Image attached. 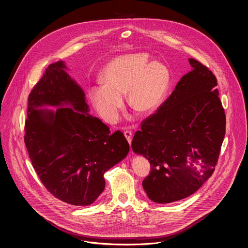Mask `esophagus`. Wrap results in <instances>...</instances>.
<instances>
[{
  "label": "esophagus",
  "mask_w": 248,
  "mask_h": 248,
  "mask_svg": "<svg viewBox=\"0 0 248 248\" xmlns=\"http://www.w3.org/2000/svg\"><path fill=\"white\" fill-rule=\"evenodd\" d=\"M124 137H125V139L127 140V141H128V143L131 145V142H132V133L130 132V131H125L124 133Z\"/></svg>",
  "instance_id": "obj_1"
}]
</instances>
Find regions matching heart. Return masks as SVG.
Wrapping results in <instances>:
<instances>
[{
  "mask_svg": "<svg viewBox=\"0 0 248 248\" xmlns=\"http://www.w3.org/2000/svg\"><path fill=\"white\" fill-rule=\"evenodd\" d=\"M102 84L89 91L91 105L103 120L115 123L127 93L129 107L138 115H149L162 104L171 74L160 62H150L146 54L124 55L111 61L101 73Z\"/></svg>",
  "mask_w": 248,
  "mask_h": 248,
  "instance_id": "b5f03b06",
  "label": "heart"
}]
</instances>
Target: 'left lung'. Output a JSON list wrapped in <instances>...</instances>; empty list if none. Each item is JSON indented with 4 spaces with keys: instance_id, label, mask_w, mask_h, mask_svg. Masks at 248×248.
I'll return each instance as SVG.
<instances>
[{
    "instance_id": "8db88e82",
    "label": "left lung",
    "mask_w": 248,
    "mask_h": 248,
    "mask_svg": "<svg viewBox=\"0 0 248 248\" xmlns=\"http://www.w3.org/2000/svg\"><path fill=\"white\" fill-rule=\"evenodd\" d=\"M188 60L192 70L141 123L132 142L133 152L151 164L142 187L157 203L185 199L211 177L226 132L216 77L198 61Z\"/></svg>"
}]
</instances>
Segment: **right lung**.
<instances>
[{
  "instance_id": "right-lung-1",
  "label": "right lung",
  "mask_w": 248,
  "mask_h": 248,
  "mask_svg": "<svg viewBox=\"0 0 248 248\" xmlns=\"http://www.w3.org/2000/svg\"><path fill=\"white\" fill-rule=\"evenodd\" d=\"M64 62L52 63L33 88L25 144L43 185L68 204H92L105 189L104 174L129 152L124 134L89 114L82 88ZM54 106L55 110L43 109Z\"/></svg>"
}]
</instances>
